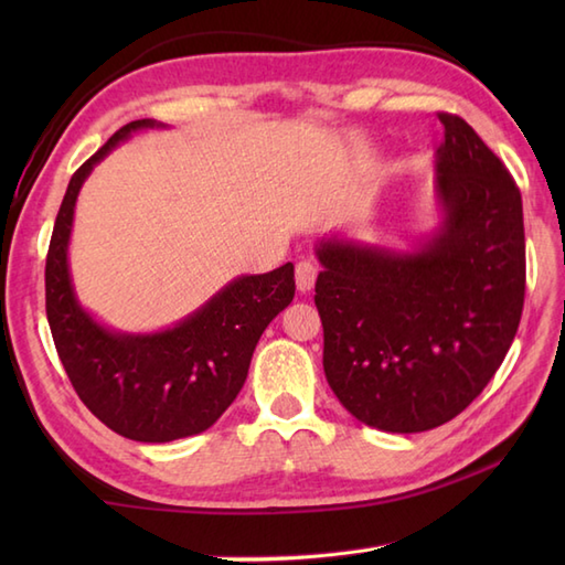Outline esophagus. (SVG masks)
<instances>
[{"label":"esophagus","instance_id":"34e87169","mask_svg":"<svg viewBox=\"0 0 565 565\" xmlns=\"http://www.w3.org/2000/svg\"><path fill=\"white\" fill-rule=\"evenodd\" d=\"M316 276H318L316 264H310V262H298V264H296V286H298V291H301V294H308L310 289H313Z\"/></svg>","mask_w":565,"mask_h":565}]
</instances>
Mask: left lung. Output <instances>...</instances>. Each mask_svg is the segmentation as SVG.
Masks as SVG:
<instances>
[{
    "label": "left lung",
    "mask_w": 565,
    "mask_h": 565,
    "mask_svg": "<svg viewBox=\"0 0 565 565\" xmlns=\"http://www.w3.org/2000/svg\"><path fill=\"white\" fill-rule=\"evenodd\" d=\"M439 225L407 249L322 237V369L359 423L413 435L481 395L524 306L522 196L463 118L439 114Z\"/></svg>",
    "instance_id": "left-lung-1"
}]
</instances>
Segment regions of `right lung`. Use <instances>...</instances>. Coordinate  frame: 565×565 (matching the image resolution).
Listing matches in <instances>:
<instances>
[{"label": "right lung", "instance_id": "add662e5", "mask_svg": "<svg viewBox=\"0 0 565 565\" xmlns=\"http://www.w3.org/2000/svg\"><path fill=\"white\" fill-rule=\"evenodd\" d=\"M152 118L124 126L72 174L45 259V313L55 350L79 401L116 435L162 444L206 431L237 398L252 352L269 322L294 301V264L245 274L172 328L124 332L79 303L70 274L72 221L94 167Z\"/></svg>", "mask_w": 565, "mask_h": 565}]
</instances>
